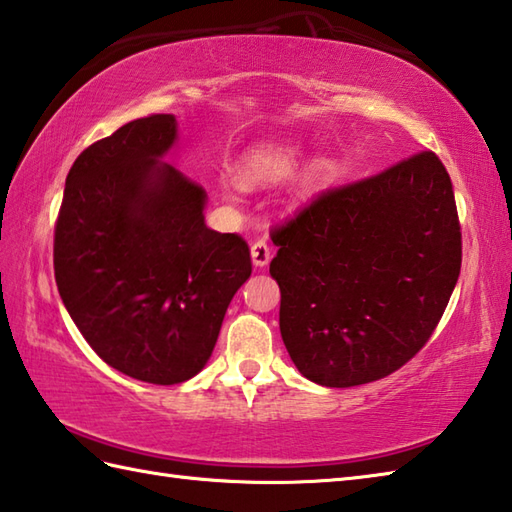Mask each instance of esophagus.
Masks as SVG:
<instances>
[{"mask_svg":"<svg viewBox=\"0 0 512 512\" xmlns=\"http://www.w3.org/2000/svg\"><path fill=\"white\" fill-rule=\"evenodd\" d=\"M250 257H253V264L257 268H264L270 262V246L266 244V239H255L250 244Z\"/></svg>","mask_w":512,"mask_h":512,"instance_id":"esophagus-1","label":"esophagus"}]
</instances>
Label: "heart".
<instances>
[{
	"mask_svg": "<svg viewBox=\"0 0 512 512\" xmlns=\"http://www.w3.org/2000/svg\"><path fill=\"white\" fill-rule=\"evenodd\" d=\"M301 162V151L292 145H268L257 149L246 160L242 169L244 184H262V182H281L297 171ZM334 167L330 160L319 158L306 169L299 184L301 195H310L319 191L325 182L332 178Z\"/></svg>",
	"mask_w": 512,
	"mask_h": 512,
	"instance_id": "b5f03b06",
	"label": "heart"
}]
</instances>
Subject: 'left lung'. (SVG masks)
<instances>
[{"label": "left lung", "mask_w": 512, "mask_h": 512, "mask_svg": "<svg viewBox=\"0 0 512 512\" xmlns=\"http://www.w3.org/2000/svg\"><path fill=\"white\" fill-rule=\"evenodd\" d=\"M270 237L281 339L325 387L372 383L411 361L462 266L453 184L433 151L319 193Z\"/></svg>", "instance_id": "8db88e82"}]
</instances>
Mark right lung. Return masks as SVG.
<instances>
[{
	"label": "right lung",
	"mask_w": 512,
	"mask_h": 512,
	"mask_svg": "<svg viewBox=\"0 0 512 512\" xmlns=\"http://www.w3.org/2000/svg\"><path fill=\"white\" fill-rule=\"evenodd\" d=\"M173 143L171 114L96 140L54 224V279L76 328L107 365L154 385L200 372L253 273L244 239L204 224L200 184L160 162Z\"/></svg>",
	"instance_id": "1"
}]
</instances>
